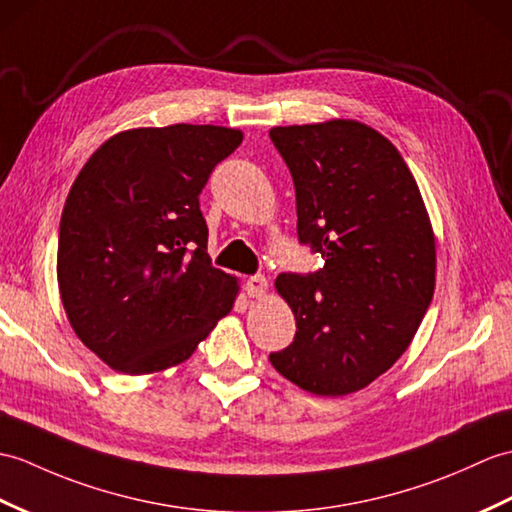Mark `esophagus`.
<instances>
[{
  "label": "esophagus",
  "instance_id": "34e87169",
  "mask_svg": "<svg viewBox=\"0 0 512 512\" xmlns=\"http://www.w3.org/2000/svg\"><path fill=\"white\" fill-rule=\"evenodd\" d=\"M246 292H248V296H253V299H261V296L268 292V279L264 275L248 277Z\"/></svg>",
  "mask_w": 512,
  "mask_h": 512
}]
</instances>
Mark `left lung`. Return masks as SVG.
<instances>
[{"label": "left lung", "mask_w": 512, "mask_h": 512, "mask_svg": "<svg viewBox=\"0 0 512 512\" xmlns=\"http://www.w3.org/2000/svg\"><path fill=\"white\" fill-rule=\"evenodd\" d=\"M290 168L301 244L323 255L312 275L281 272L294 342L270 364L318 397L366 388L417 334L436 285V237L399 150L355 120L275 126Z\"/></svg>", "instance_id": "8db88e82"}]
</instances>
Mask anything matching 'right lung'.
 <instances>
[{"instance_id":"right-lung-1","label":"right lung","mask_w":512,"mask_h":512,"mask_svg":"<svg viewBox=\"0 0 512 512\" xmlns=\"http://www.w3.org/2000/svg\"><path fill=\"white\" fill-rule=\"evenodd\" d=\"M242 130L174 124L117 133L65 200L56 275L69 325L126 375L189 360L240 283L211 266L198 196Z\"/></svg>"}]
</instances>
